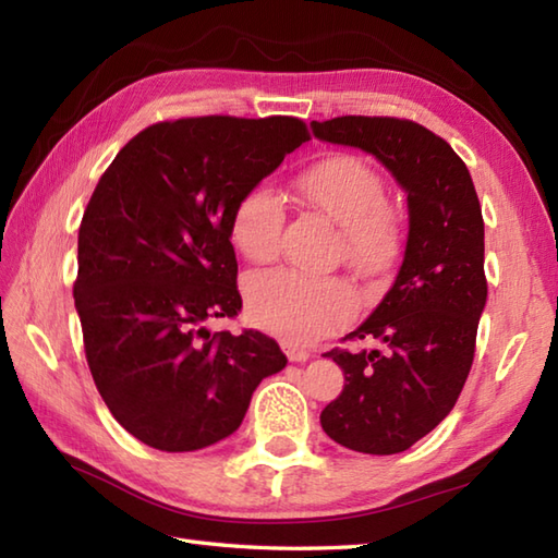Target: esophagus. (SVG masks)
I'll use <instances>...</instances> for the list:
<instances>
[{"label": "esophagus", "mask_w": 558, "mask_h": 558, "mask_svg": "<svg viewBox=\"0 0 558 558\" xmlns=\"http://www.w3.org/2000/svg\"><path fill=\"white\" fill-rule=\"evenodd\" d=\"M280 345H282V350H286V354H288V360H290V362H306V360L312 357V352H310V350L300 348L298 342H292V340H282Z\"/></svg>", "instance_id": "34e87169"}]
</instances>
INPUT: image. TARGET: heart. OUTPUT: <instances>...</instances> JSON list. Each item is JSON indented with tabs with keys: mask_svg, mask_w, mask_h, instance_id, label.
<instances>
[{
	"mask_svg": "<svg viewBox=\"0 0 558 558\" xmlns=\"http://www.w3.org/2000/svg\"><path fill=\"white\" fill-rule=\"evenodd\" d=\"M298 189L328 218L342 225L340 252L364 276H381L398 258L402 222L384 201L386 186L364 158L333 153L298 177ZM286 206L264 182L246 186L230 208V240L252 264H270L280 252ZM244 304L252 322L292 342H312L345 324L357 310V294L338 276L302 270L256 272L244 282Z\"/></svg>",
	"mask_w": 558,
	"mask_h": 558,
	"instance_id": "obj_1",
	"label": "heart"
}]
</instances>
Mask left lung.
<instances>
[{"instance_id":"8db88e82","label":"left lung","mask_w":558,"mask_h":558,"mask_svg":"<svg viewBox=\"0 0 558 558\" xmlns=\"http://www.w3.org/2000/svg\"><path fill=\"white\" fill-rule=\"evenodd\" d=\"M312 126L322 141L372 153L408 192L410 232L393 288L342 338L384 350L326 352L345 386L322 412L340 446L393 456L441 424L468 381L487 302L482 206L468 165L417 122L345 114Z\"/></svg>"}]
</instances>
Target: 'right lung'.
Returning a JSON list of instances; mask_svg holds the SVG:
<instances>
[{
    "label": "right lung",
    "mask_w": 558,
    "mask_h": 558,
    "mask_svg": "<svg viewBox=\"0 0 558 558\" xmlns=\"http://www.w3.org/2000/svg\"><path fill=\"white\" fill-rule=\"evenodd\" d=\"M298 117H182L146 126L102 172L78 228L74 302L105 405L150 448L236 432L288 357L260 330L210 333L242 312L230 208L310 141Z\"/></svg>",
    "instance_id": "right-lung-1"
}]
</instances>
